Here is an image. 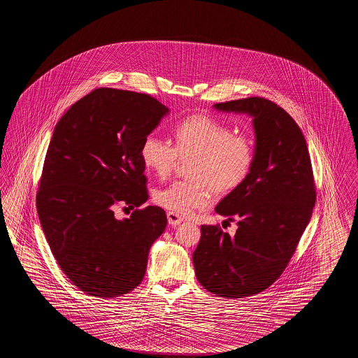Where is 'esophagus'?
<instances>
[{
  "instance_id": "1",
  "label": "esophagus",
  "mask_w": 358,
  "mask_h": 358,
  "mask_svg": "<svg viewBox=\"0 0 358 358\" xmlns=\"http://www.w3.org/2000/svg\"><path fill=\"white\" fill-rule=\"evenodd\" d=\"M168 222L171 224V225H178V224H181V222H184V217H181L180 215H177V213H174V212H168Z\"/></svg>"
}]
</instances>
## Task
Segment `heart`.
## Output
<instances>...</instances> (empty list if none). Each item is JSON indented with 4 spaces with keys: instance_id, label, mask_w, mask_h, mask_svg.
Here are the masks:
<instances>
[{
    "instance_id": "heart-1",
    "label": "heart",
    "mask_w": 358,
    "mask_h": 358,
    "mask_svg": "<svg viewBox=\"0 0 358 358\" xmlns=\"http://www.w3.org/2000/svg\"><path fill=\"white\" fill-rule=\"evenodd\" d=\"M174 146L155 134L141 145L145 168L159 178L174 169L178 158L194 157L190 181H174L154 193V203L177 215H187L209 201V190L228 193L248 177L254 162L252 141L208 115H193L174 127Z\"/></svg>"
}]
</instances>
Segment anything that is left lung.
<instances>
[{
  "label": "left lung",
  "mask_w": 358,
  "mask_h": 358,
  "mask_svg": "<svg viewBox=\"0 0 358 358\" xmlns=\"http://www.w3.org/2000/svg\"><path fill=\"white\" fill-rule=\"evenodd\" d=\"M213 108L252 118L254 162L215 209L225 222H238L235 236L203 225L193 264L209 292L243 298L271 286L286 268L311 219L315 187L306 139L282 107L254 96Z\"/></svg>",
  "instance_id": "left-lung-1"
}]
</instances>
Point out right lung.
<instances>
[{"instance_id":"right-lung-1","label":"right lung","mask_w":358,"mask_h":358,"mask_svg":"<svg viewBox=\"0 0 358 358\" xmlns=\"http://www.w3.org/2000/svg\"><path fill=\"white\" fill-rule=\"evenodd\" d=\"M169 111L146 94L96 88L53 129L37 213L62 271L88 295L113 298L136 289L166 228L159 206L122 220L113 206L148 201L141 145Z\"/></svg>"}]
</instances>
